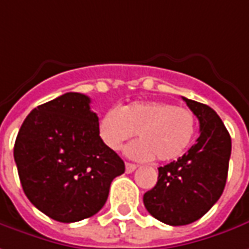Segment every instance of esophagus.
<instances>
[{
  "label": "esophagus",
  "mask_w": 249,
  "mask_h": 249,
  "mask_svg": "<svg viewBox=\"0 0 249 249\" xmlns=\"http://www.w3.org/2000/svg\"><path fill=\"white\" fill-rule=\"evenodd\" d=\"M136 165H135V163H129V162H126V163H125V172H126V173H132V172H135V170H136Z\"/></svg>",
  "instance_id": "1"
}]
</instances>
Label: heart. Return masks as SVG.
<instances>
[{"mask_svg": "<svg viewBox=\"0 0 249 249\" xmlns=\"http://www.w3.org/2000/svg\"><path fill=\"white\" fill-rule=\"evenodd\" d=\"M195 132L192 111L162 101H136L110 109L98 123L99 138L113 151L138 133L140 139L126 147V154L138 160H176L188 148Z\"/></svg>", "mask_w": 249, "mask_h": 249, "instance_id": "obj_1", "label": "heart"}]
</instances>
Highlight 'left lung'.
<instances>
[{
	"instance_id": "left-lung-1",
	"label": "left lung",
	"mask_w": 249,
	"mask_h": 249,
	"mask_svg": "<svg viewBox=\"0 0 249 249\" xmlns=\"http://www.w3.org/2000/svg\"><path fill=\"white\" fill-rule=\"evenodd\" d=\"M200 124V136L177 160L158 167V181L143 203L158 221L172 226L202 218L224 192L231 140L222 120L207 105L182 96Z\"/></svg>"
}]
</instances>
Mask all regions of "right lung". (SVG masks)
Listing matches in <instances>:
<instances>
[{"label": "right lung", "mask_w": 249, "mask_h": 249, "mask_svg": "<svg viewBox=\"0 0 249 249\" xmlns=\"http://www.w3.org/2000/svg\"><path fill=\"white\" fill-rule=\"evenodd\" d=\"M91 99L67 92L27 116L13 157L28 200L58 222L92 217L107 200L124 160L102 143Z\"/></svg>", "instance_id": "add662e5"}]
</instances>
